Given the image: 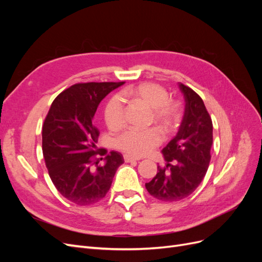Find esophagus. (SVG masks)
<instances>
[{
    "mask_svg": "<svg viewBox=\"0 0 262 262\" xmlns=\"http://www.w3.org/2000/svg\"><path fill=\"white\" fill-rule=\"evenodd\" d=\"M123 158H124V162H125V163H132V162H137V161H139L138 158L131 157V156H129V155H124V156H123Z\"/></svg>",
    "mask_w": 262,
    "mask_h": 262,
    "instance_id": "obj_1",
    "label": "esophagus"
}]
</instances>
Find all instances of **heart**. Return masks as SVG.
<instances>
[{"label":"heart","instance_id":"b5f03b06","mask_svg":"<svg viewBox=\"0 0 262 262\" xmlns=\"http://www.w3.org/2000/svg\"><path fill=\"white\" fill-rule=\"evenodd\" d=\"M122 97L150 109L149 124H158L166 132L175 130L178 122L176 107L169 101L164 87L154 83H142L122 92ZM105 123L112 131H118L124 123L123 104L119 96H113L104 108ZM162 133L156 128L143 131L128 130L115 140V146L124 154L134 157L144 156L162 143Z\"/></svg>","mask_w":262,"mask_h":262}]
</instances>
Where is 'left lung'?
I'll return each mask as SVG.
<instances>
[{
  "mask_svg": "<svg viewBox=\"0 0 262 262\" xmlns=\"http://www.w3.org/2000/svg\"><path fill=\"white\" fill-rule=\"evenodd\" d=\"M185 98V113L179 130L162 153L166 162L157 166L156 176L146 182L150 195L162 201H179L191 194L207 173L213 143L211 117L201 97L178 83Z\"/></svg>",
  "mask_w": 262,
  "mask_h": 262,
  "instance_id": "8db88e82",
  "label": "left lung"
}]
</instances>
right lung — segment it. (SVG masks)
Here are the masks:
<instances>
[{"instance_id":"1","label":"right lung","mask_w":262,"mask_h":262,"mask_svg":"<svg viewBox=\"0 0 262 262\" xmlns=\"http://www.w3.org/2000/svg\"><path fill=\"white\" fill-rule=\"evenodd\" d=\"M124 82L80 83L52 102L42 125V153L58 191L80 205L96 203L112 186L123 157L97 149L99 130L93 118L99 102ZM101 160L104 162L101 163Z\"/></svg>"}]
</instances>
